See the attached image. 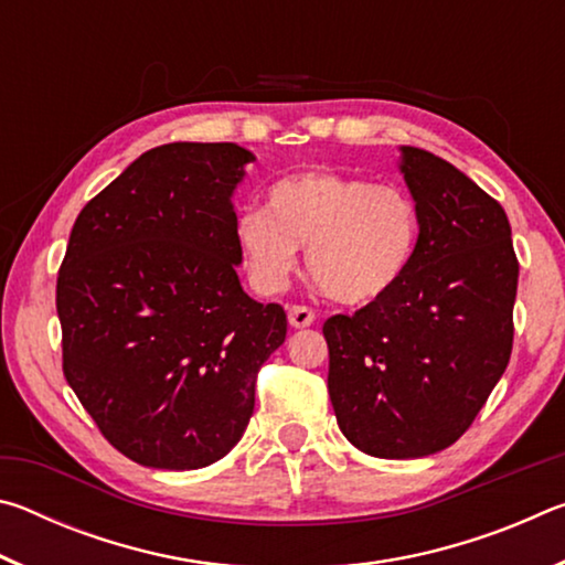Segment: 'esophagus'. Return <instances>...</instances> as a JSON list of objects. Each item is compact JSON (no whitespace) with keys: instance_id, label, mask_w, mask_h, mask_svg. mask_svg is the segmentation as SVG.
<instances>
[{"instance_id":"34e87169","label":"esophagus","mask_w":565,"mask_h":565,"mask_svg":"<svg viewBox=\"0 0 565 565\" xmlns=\"http://www.w3.org/2000/svg\"><path fill=\"white\" fill-rule=\"evenodd\" d=\"M313 319H317V313H313L309 306H291V309H289V323L294 329L311 327Z\"/></svg>"}]
</instances>
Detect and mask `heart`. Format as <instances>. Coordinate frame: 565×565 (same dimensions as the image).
<instances>
[{
    "label": "heart",
    "instance_id": "obj_1",
    "mask_svg": "<svg viewBox=\"0 0 565 565\" xmlns=\"http://www.w3.org/2000/svg\"><path fill=\"white\" fill-rule=\"evenodd\" d=\"M420 212L398 184L309 169L276 181L266 209L236 218V246L262 294H281L301 248L317 286L349 306L394 294L416 262Z\"/></svg>",
    "mask_w": 565,
    "mask_h": 565
}]
</instances>
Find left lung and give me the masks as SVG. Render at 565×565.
I'll list each match as a JSON object with an SVG mask.
<instances>
[{"instance_id":"obj_1","label":"left lung","mask_w":565,"mask_h":565,"mask_svg":"<svg viewBox=\"0 0 565 565\" xmlns=\"http://www.w3.org/2000/svg\"><path fill=\"white\" fill-rule=\"evenodd\" d=\"M398 151L420 212L416 262L323 337L341 434L369 456L424 458L463 436L509 366L519 262L495 199L431 151Z\"/></svg>"}]
</instances>
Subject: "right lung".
<instances>
[{"label": "right lung", "instance_id": "1", "mask_svg": "<svg viewBox=\"0 0 565 565\" xmlns=\"http://www.w3.org/2000/svg\"><path fill=\"white\" fill-rule=\"evenodd\" d=\"M254 159L232 141L161 145L74 222L56 279L64 376L141 466L194 471L232 451L286 339L281 306L236 274L232 199Z\"/></svg>", "mask_w": 565, "mask_h": 565}]
</instances>
